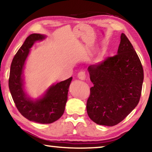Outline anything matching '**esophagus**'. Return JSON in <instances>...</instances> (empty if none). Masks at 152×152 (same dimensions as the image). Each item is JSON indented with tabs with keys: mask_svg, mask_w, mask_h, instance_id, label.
Masks as SVG:
<instances>
[{
	"mask_svg": "<svg viewBox=\"0 0 152 152\" xmlns=\"http://www.w3.org/2000/svg\"><path fill=\"white\" fill-rule=\"evenodd\" d=\"M78 77L80 80H84L86 78V74L84 72L81 71L78 74Z\"/></svg>",
	"mask_w": 152,
	"mask_h": 152,
	"instance_id": "esophagus-1",
	"label": "esophagus"
}]
</instances>
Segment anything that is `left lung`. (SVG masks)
<instances>
[{
  "label": "left lung",
  "instance_id": "obj_1",
  "mask_svg": "<svg viewBox=\"0 0 152 152\" xmlns=\"http://www.w3.org/2000/svg\"><path fill=\"white\" fill-rule=\"evenodd\" d=\"M88 70L94 84L86 102L88 117L99 125H117L137 105L143 81L141 61L127 36L121 35L117 54Z\"/></svg>",
  "mask_w": 152,
  "mask_h": 152
}]
</instances>
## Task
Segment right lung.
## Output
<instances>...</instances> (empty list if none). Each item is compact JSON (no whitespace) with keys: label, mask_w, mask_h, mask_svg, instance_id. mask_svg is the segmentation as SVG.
I'll use <instances>...</instances> for the list:
<instances>
[{"label":"right lung","mask_w":152,"mask_h":152,"mask_svg":"<svg viewBox=\"0 0 152 152\" xmlns=\"http://www.w3.org/2000/svg\"><path fill=\"white\" fill-rule=\"evenodd\" d=\"M44 38L45 35L37 33L27 37L12 61L9 87L16 107L23 116L31 121L48 124L57 121L64 114L72 77L51 86L43 98L37 101H31L27 96L22 78L25 61L33 43Z\"/></svg>","instance_id":"obj_1"}]
</instances>
